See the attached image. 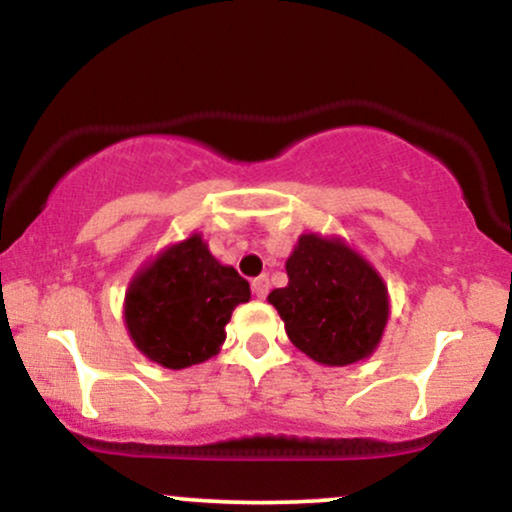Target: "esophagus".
<instances>
[{"instance_id": "1", "label": "esophagus", "mask_w": 512, "mask_h": 512, "mask_svg": "<svg viewBox=\"0 0 512 512\" xmlns=\"http://www.w3.org/2000/svg\"><path fill=\"white\" fill-rule=\"evenodd\" d=\"M252 293H255L257 298H267V293H269V276L267 274L252 279Z\"/></svg>"}]
</instances>
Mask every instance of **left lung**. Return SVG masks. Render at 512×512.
Here are the masks:
<instances>
[{"label": "left lung", "mask_w": 512, "mask_h": 512, "mask_svg": "<svg viewBox=\"0 0 512 512\" xmlns=\"http://www.w3.org/2000/svg\"><path fill=\"white\" fill-rule=\"evenodd\" d=\"M286 274L289 284L267 301L296 349L322 366H349L378 349L390 315L387 286L344 240L303 233Z\"/></svg>", "instance_id": "obj_1"}]
</instances>
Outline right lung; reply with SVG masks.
I'll use <instances>...</instances> for the list:
<instances>
[{
  "label": "right lung",
  "instance_id": "add662e5",
  "mask_svg": "<svg viewBox=\"0 0 512 512\" xmlns=\"http://www.w3.org/2000/svg\"><path fill=\"white\" fill-rule=\"evenodd\" d=\"M248 301V281L216 260L202 236L192 233L129 281L125 325L146 358L180 370L219 351L233 308Z\"/></svg>",
  "mask_w": 512,
  "mask_h": 512
}]
</instances>
